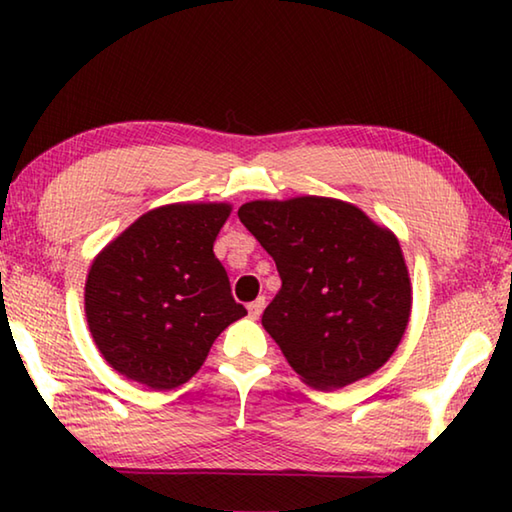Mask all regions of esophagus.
Listing matches in <instances>:
<instances>
[{
	"instance_id": "obj_1",
	"label": "esophagus",
	"mask_w": 512,
	"mask_h": 512,
	"mask_svg": "<svg viewBox=\"0 0 512 512\" xmlns=\"http://www.w3.org/2000/svg\"><path fill=\"white\" fill-rule=\"evenodd\" d=\"M264 307H266V300L264 298H257L255 302H250V305H248V316L253 318V320H257L259 316H262Z\"/></svg>"
}]
</instances>
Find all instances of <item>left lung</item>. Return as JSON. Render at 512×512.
<instances>
[{
    "mask_svg": "<svg viewBox=\"0 0 512 512\" xmlns=\"http://www.w3.org/2000/svg\"><path fill=\"white\" fill-rule=\"evenodd\" d=\"M237 214L282 277L262 325L307 386L336 391L393 357L413 287L391 228L354 203L309 194L250 201Z\"/></svg>",
    "mask_w": 512,
    "mask_h": 512,
    "instance_id": "left-lung-1",
    "label": "left lung"
}]
</instances>
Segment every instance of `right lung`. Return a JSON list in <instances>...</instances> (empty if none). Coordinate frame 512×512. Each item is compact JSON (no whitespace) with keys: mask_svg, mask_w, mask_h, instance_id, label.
Here are the masks:
<instances>
[{"mask_svg":"<svg viewBox=\"0 0 512 512\" xmlns=\"http://www.w3.org/2000/svg\"><path fill=\"white\" fill-rule=\"evenodd\" d=\"M230 203H169L99 250L85 280V318L101 357L126 379L187 384L225 327L246 316L214 255Z\"/></svg>","mask_w":512,"mask_h":512,"instance_id":"add662e5","label":"right lung"}]
</instances>
